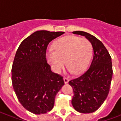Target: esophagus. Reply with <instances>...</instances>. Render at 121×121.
<instances>
[{
    "instance_id": "34e87169",
    "label": "esophagus",
    "mask_w": 121,
    "mask_h": 121,
    "mask_svg": "<svg viewBox=\"0 0 121 121\" xmlns=\"http://www.w3.org/2000/svg\"><path fill=\"white\" fill-rule=\"evenodd\" d=\"M63 81H64L65 84H67L69 82V79L66 77H63Z\"/></svg>"
}]
</instances>
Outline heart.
Masks as SVG:
<instances>
[{
	"label": "heart",
	"instance_id": "1",
	"mask_svg": "<svg viewBox=\"0 0 121 121\" xmlns=\"http://www.w3.org/2000/svg\"><path fill=\"white\" fill-rule=\"evenodd\" d=\"M54 48L47 51L46 58L56 73H61L65 63L68 71L75 74L84 72L89 65L92 45L86 38L67 35L56 40Z\"/></svg>",
	"mask_w": 121,
	"mask_h": 121
}]
</instances>
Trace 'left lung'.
<instances>
[{
  "mask_svg": "<svg viewBox=\"0 0 121 121\" xmlns=\"http://www.w3.org/2000/svg\"><path fill=\"white\" fill-rule=\"evenodd\" d=\"M85 36L91 43L93 58L87 71L69 84L73 89L72 105L77 112L90 113L99 109L109 93L112 82V58L103 43L96 37L83 31L73 32Z\"/></svg>",
  "mask_w": 121,
  "mask_h": 121,
  "instance_id": "left-lung-1",
  "label": "left lung"
}]
</instances>
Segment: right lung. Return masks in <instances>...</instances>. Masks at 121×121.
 I'll list each match as a JSON object with an SVG mask.
<instances>
[{
  "label": "right lung",
  "instance_id": "obj_1",
  "mask_svg": "<svg viewBox=\"0 0 121 121\" xmlns=\"http://www.w3.org/2000/svg\"><path fill=\"white\" fill-rule=\"evenodd\" d=\"M64 33L36 31L22 41L16 52L12 85L20 103L32 113L51 111L56 95L64 85L63 77L51 71L46 59L49 43Z\"/></svg>",
  "mask_w": 121,
  "mask_h": 121
}]
</instances>
